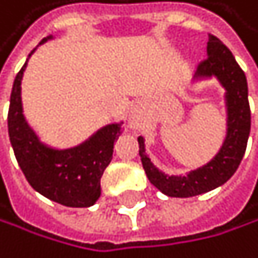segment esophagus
I'll return each mask as SVG.
<instances>
[{"label": "esophagus", "instance_id": "1", "mask_svg": "<svg viewBox=\"0 0 258 258\" xmlns=\"http://www.w3.org/2000/svg\"><path fill=\"white\" fill-rule=\"evenodd\" d=\"M144 125V117L141 114V111L138 109V107H132L130 114H128V126H130V130H140Z\"/></svg>", "mask_w": 258, "mask_h": 258}]
</instances>
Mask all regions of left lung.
Segmentation results:
<instances>
[{"instance_id": "obj_1", "label": "left lung", "mask_w": 258, "mask_h": 258, "mask_svg": "<svg viewBox=\"0 0 258 258\" xmlns=\"http://www.w3.org/2000/svg\"><path fill=\"white\" fill-rule=\"evenodd\" d=\"M208 58L194 73L192 81L214 79L224 89L225 103V138L219 152L211 160L185 174H169L157 168L146 149L144 136L138 138L143 168L151 181L162 194L173 198H188L211 192L224 185L235 174L243 160L250 133V107L247 100L246 74L239 68L227 45L216 36H208Z\"/></svg>"}]
</instances>
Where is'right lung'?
<instances>
[{
	"label": "right lung",
	"instance_id": "add662e5",
	"mask_svg": "<svg viewBox=\"0 0 258 258\" xmlns=\"http://www.w3.org/2000/svg\"><path fill=\"white\" fill-rule=\"evenodd\" d=\"M52 39L55 36L50 34L39 45ZM36 49L12 85L8 128L15 158L30 185L42 197L68 208L93 206L101 195V176L112 160L114 143L123 132V122L106 123L82 143L70 147L44 143L28 123L22 103V79Z\"/></svg>",
	"mask_w": 258,
	"mask_h": 258
}]
</instances>
